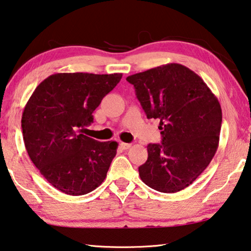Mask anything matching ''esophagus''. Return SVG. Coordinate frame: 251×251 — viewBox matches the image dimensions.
Segmentation results:
<instances>
[{"mask_svg":"<svg viewBox=\"0 0 251 251\" xmlns=\"http://www.w3.org/2000/svg\"><path fill=\"white\" fill-rule=\"evenodd\" d=\"M120 145H121L123 150H128V148H130V146H131L130 144H128V143H121Z\"/></svg>","mask_w":251,"mask_h":251,"instance_id":"esophagus-1","label":"esophagus"}]
</instances>
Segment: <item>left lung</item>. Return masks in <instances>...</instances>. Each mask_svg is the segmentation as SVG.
<instances>
[{
    "mask_svg": "<svg viewBox=\"0 0 251 251\" xmlns=\"http://www.w3.org/2000/svg\"><path fill=\"white\" fill-rule=\"evenodd\" d=\"M126 80L161 130V143L147 146L141 179L157 192H180L205 171L218 148L223 114L217 97L195 72L176 63Z\"/></svg>",
    "mask_w": 251,
    "mask_h": 251,
    "instance_id": "obj_1",
    "label": "left lung"
}]
</instances>
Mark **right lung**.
Returning <instances> with one entry per match:
<instances>
[{
  "label": "right lung",
  "instance_id": "obj_1",
  "mask_svg": "<svg viewBox=\"0 0 251 251\" xmlns=\"http://www.w3.org/2000/svg\"><path fill=\"white\" fill-rule=\"evenodd\" d=\"M122 74L57 73L33 92L22 115L29 158L55 188L72 196L93 192L104 181L116 155V142L80 134L93 123L101 100Z\"/></svg>",
  "mask_w": 251,
  "mask_h": 251
}]
</instances>
